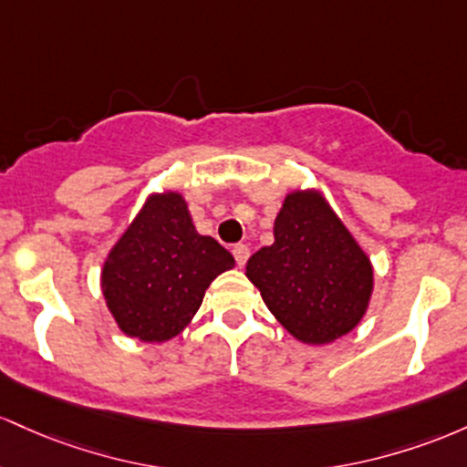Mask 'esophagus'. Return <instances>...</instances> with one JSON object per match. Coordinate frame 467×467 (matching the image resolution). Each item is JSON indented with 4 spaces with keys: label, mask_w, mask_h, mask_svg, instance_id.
Returning <instances> with one entry per match:
<instances>
[{
    "label": "esophagus",
    "mask_w": 467,
    "mask_h": 467,
    "mask_svg": "<svg viewBox=\"0 0 467 467\" xmlns=\"http://www.w3.org/2000/svg\"><path fill=\"white\" fill-rule=\"evenodd\" d=\"M232 254H234L235 262H238V266H244V265H247L251 251H249L247 244H235V247L232 249Z\"/></svg>",
    "instance_id": "obj_1"
}]
</instances>
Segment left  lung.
<instances>
[{
    "label": "left lung",
    "instance_id": "obj_1",
    "mask_svg": "<svg viewBox=\"0 0 467 467\" xmlns=\"http://www.w3.org/2000/svg\"><path fill=\"white\" fill-rule=\"evenodd\" d=\"M274 238L251 255L247 277L277 322L304 344L353 331L373 296V265L322 193H286Z\"/></svg>",
    "mask_w": 467,
    "mask_h": 467
}]
</instances>
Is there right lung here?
<instances>
[{
    "label": "right lung",
    "mask_w": 467,
    "mask_h": 467,
    "mask_svg": "<svg viewBox=\"0 0 467 467\" xmlns=\"http://www.w3.org/2000/svg\"><path fill=\"white\" fill-rule=\"evenodd\" d=\"M234 265L218 240L196 232L181 193H151L103 262L101 289L120 331L140 342H167Z\"/></svg>",
    "instance_id": "add662e5"
}]
</instances>
